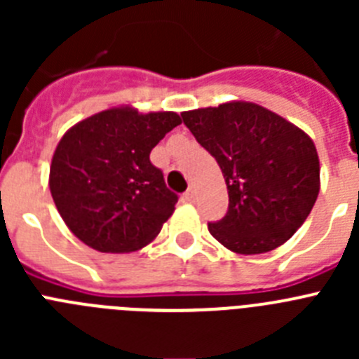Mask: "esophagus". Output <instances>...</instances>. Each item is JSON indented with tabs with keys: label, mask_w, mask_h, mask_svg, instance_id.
<instances>
[{
	"label": "esophagus",
	"mask_w": 359,
	"mask_h": 359,
	"mask_svg": "<svg viewBox=\"0 0 359 359\" xmlns=\"http://www.w3.org/2000/svg\"><path fill=\"white\" fill-rule=\"evenodd\" d=\"M183 198H185V201H189V203H194L196 201V190L194 189H189L185 192V194H183Z\"/></svg>",
	"instance_id": "obj_1"
}]
</instances>
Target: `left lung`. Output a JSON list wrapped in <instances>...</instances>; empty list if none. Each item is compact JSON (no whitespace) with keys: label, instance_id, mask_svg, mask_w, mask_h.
Segmentation results:
<instances>
[{"label":"left lung","instance_id":"obj_1","mask_svg":"<svg viewBox=\"0 0 359 359\" xmlns=\"http://www.w3.org/2000/svg\"><path fill=\"white\" fill-rule=\"evenodd\" d=\"M182 118L223 170L228 212L208 231L224 248L257 255L302 226L320 192V161L309 136L273 111L231 100L183 111Z\"/></svg>","mask_w":359,"mask_h":359}]
</instances>
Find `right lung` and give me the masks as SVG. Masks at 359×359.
<instances>
[{
  "instance_id": "add662e5",
  "label": "right lung",
  "mask_w": 359,
  "mask_h": 359,
  "mask_svg": "<svg viewBox=\"0 0 359 359\" xmlns=\"http://www.w3.org/2000/svg\"><path fill=\"white\" fill-rule=\"evenodd\" d=\"M182 123L174 111L111 107L81 120L57 144L50 192L72 233L104 253L144 248L172 215L177 196L151 151Z\"/></svg>"
}]
</instances>
